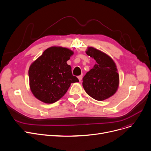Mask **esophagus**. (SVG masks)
<instances>
[{
    "label": "esophagus",
    "mask_w": 151,
    "mask_h": 151,
    "mask_svg": "<svg viewBox=\"0 0 151 151\" xmlns=\"http://www.w3.org/2000/svg\"><path fill=\"white\" fill-rule=\"evenodd\" d=\"M82 75H81V76H78V80L80 81H82Z\"/></svg>",
    "instance_id": "34e87169"
}]
</instances>
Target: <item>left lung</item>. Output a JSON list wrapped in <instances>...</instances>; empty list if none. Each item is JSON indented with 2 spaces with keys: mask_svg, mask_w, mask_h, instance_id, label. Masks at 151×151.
<instances>
[{
  "mask_svg": "<svg viewBox=\"0 0 151 151\" xmlns=\"http://www.w3.org/2000/svg\"><path fill=\"white\" fill-rule=\"evenodd\" d=\"M86 53L96 63L83 78L84 90L97 101L107 99L118 88L119 76L116 66L110 57L99 50L89 47Z\"/></svg>",
  "mask_w": 151,
  "mask_h": 151,
  "instance_id": "obj_1",
  "label": "left lung"
}]
</instances>
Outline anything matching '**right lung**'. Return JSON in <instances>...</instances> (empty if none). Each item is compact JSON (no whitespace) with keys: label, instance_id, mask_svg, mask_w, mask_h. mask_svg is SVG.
I'll list each match as a JSON object with an SVG mask.
<instances>
[{"label":"right lung","instance_id":"obj_1","mask_svg":"<svg viewBox=\"0 0 151 151\" xmlns=\"http://www.w3.org/2000/svg\"><path fill=\"white\" fill-rule=\"evenodd\" d=\"M73 54L65 47H50L30 65V87L36 98L46 104L54 103L65 94L70 84L79 82L66 63Z\"/></svg>","mask_w":151,"mask_h":151}]
</instances>
